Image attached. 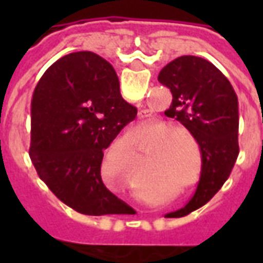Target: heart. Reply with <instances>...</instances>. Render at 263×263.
<instances>
[{"instance_id":"b5f03b06","label":"heart","mask_w":263,"mask_h":263,"mask_svg":"<svg viewBox=\"0 0 263 263\" xmlns=\"http://www.w3.org/2000/svg\"><path fill=\"white\" fill-rule=\"evenodd\" d=\"M171 126L162 122V121H152L148 124L139 125V131H143L148 137V143L151 139L157 138L158 141L155 143V148H166L163 151V156L166 158V165L176 171L177 175L184 176L187 171L193 167V160L190 156L187 143L184 142L183 138H176L179 135H184L192 139V134L186 128H175L168 129ZM125 166L128 172V182L129 184L138 182V173H139V158H138L135 146L131 142H126V155H125Z\"/></svg>"}]
</instances>
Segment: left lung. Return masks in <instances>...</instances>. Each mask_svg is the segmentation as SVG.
I'll return each instance as SVG.
<instances>
[{
    "label": "left lung",
    "instance_id": "1",
    "mask_svg": "<svg viewBox=\"0 0 263 263\" xmlns=\"http://www.w3.org/2000/svg\"><path fill=\"white\" fill-rule=\"evenodd\" d=\"M158 80L173 96L165 114L186 126L200 146L201 175L196 193L176 211L187 215L220 190L234 167L239 154L238 98L226 76L197 56L172 60L160 70Z\"/></svg>",
    "mask_w": 263,
    "mask_h": 263
}]
</instances>
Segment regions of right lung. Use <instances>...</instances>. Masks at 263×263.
Returning a JSON list of instances; mask_svg holds the SVG:
<instances>
[{"label": "right lung", "instance_id": "add662e5", "mask_svg": "<svg viewBox=\"0 0 263 263\" xmlns=\"http://www.w3.org/2000/svg\"><path fill=\"white\" fill-rule=\"evenodd\" d=\"M137 112L114 67L92 52L66 54L45 71L32 97L29 156L60 201L86 215L128 213L103 183L101 163Z\"/></svg>", "mask_w": 263, "mask_h": 263}]
</instances>
